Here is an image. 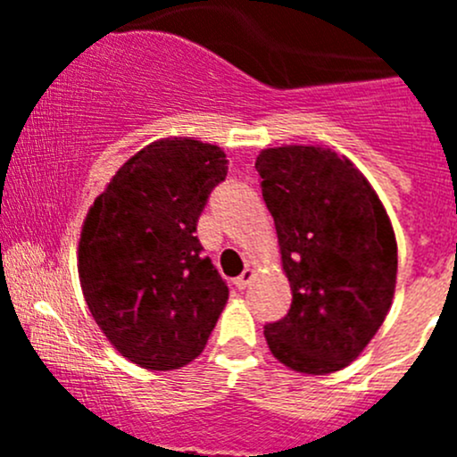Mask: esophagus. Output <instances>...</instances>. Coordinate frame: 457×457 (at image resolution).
Here are the masks:
<instances>
[{"mask_svg":"<svg viewBox=\"0 0 457 457\" xmlns=\"http://www.w3.org/2000/svg\"><path fill=\"white\" fill-rule=\"evenodd\" d=\"M252 278H254V270H250V267H245V271H243L238 278H234V285H237L238 289H245L247 285L252 283Z\"/></svg>","mask_w":457,"mask_h":457,"instance_id":"1","label":"esophagus"}]
</instances>
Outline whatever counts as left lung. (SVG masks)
Wrapping results in <instances>:
<instances>
[{
	"mask_svg": "<svg viewBox=\"0 0 457 457\" xmlns=\"http://www.w3.org/2000/svg\"><path fill=\"white\" fill-rule=\"evenodd\" d=\"M292 287L287 316L265 325L276 361L301 373L338 371L385 322L398 245L361 170L327 147L283 145L256 159Z\"/></svg>",
	"mask_w": 457,
	"mask_h": 457,
	"instance_id": "left-lung-1",
	"label": "left lung"
}]
</instances>
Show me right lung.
I'll return each mask as SVG.
<instances>
[{
    "instance_id": "1",
    "label": "right lung",
    "mask_w": 457,
    "mask_h": 457,
    "mask_svg": "<svg viewBox=\"0 0 457 457\" xmlns=\"http://www.w3.org/2000/svg\"><path fill=\"white\" fill-rule=\"evenodd\" d=\"M225 177L220 147L161 139L128 159L87 212L79 241L87 310L117 352L143 370L195 361L228 303V283L195 237Z\"/></svg>"
}]
</instances>
